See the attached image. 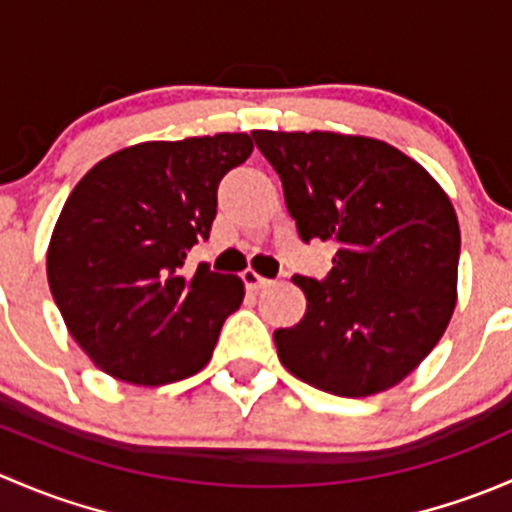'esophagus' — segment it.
Here are the masks:
<instances>
[{"instance_id":"34e87169","label":"esophagus","mask_w":512,"mask_h":512,"mask_svg":"<svg viewBox=\"0 0 512 512\" xmlns=\"http://www.w3.org/2000/svg\"><path fill=\"white\" fill-rule=\"evenodd\" d=\"M242 282H245V287L250 289V292H260V289L270 287L272 280H267V277L257 275L255 270H245L242 272Z\"/></svg>"}]
</instances>
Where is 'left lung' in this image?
I'll use <instances>...</instances> for the list:
<instances>
[{"label":"left lung","instance_id":"left-lung-1","mask_svg":"<svg viewBox=\"0 0 512 512\" xmlns=\"http://www.w3.org/2000/svg\"><path fill=\"white\" fill-rule=\"evenodd\" d=\"M277 170L302 242L332 240L327 277L294 275L302 322L277 329L280 361L334 396H371L409 376L456 307L461 230L451 200L384 141L252 131Z\"/></svg>","mask_w":512,"mask_h":512}]
</instances>
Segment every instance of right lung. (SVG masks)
Masks as SVG:
<instances>
[{"label": "right lung", "mask_w": 512, "mask_h": 512, "mask_svg": "<svg viewBox=\"0 0 512 512\" xmlns=\"http://www.w3.org/2000/svg\"><path fill=\"white\" fill-rule=\"evenodd\" d=\"M252 153L247 133L148 141L96 163L54 227L46 275L71 337L121 381L160 386L208 364L245 297L242 280L200 262L218 185Z\"/></svg>", "instance_id": "add662e5"}]
</instances>
